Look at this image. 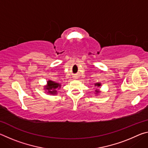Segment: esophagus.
<instances>
[{
	"instance_id": "obj_1",
	"label": "esophagus",
	"mask_w": 148,
	"mask_h": 148,
	"mask_svg": "<svg viewBox=\"0 0 148 148\" xmlns=\"http://www.w3.org/2000/svg\"><path fill=\"white\" fill-rule=\"evenodd\" d=\"M74 78H75V79H77V76H74Z\"/></svg>"
}]
</instances>
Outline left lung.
Returning a JSON list of instances; mask_svg holds the SVG:
<instances>
[{"instance_id": "1", "label": "left lung", "mask_w": 148, "mask_h": 148, "mask_svg": "<svg viewBox=\"0 0 148 148\" xmlns=\"http://www.w3.org/2000/svg\"><path fill=\"white\" fill-rule=\"evenodd\" d=\"M95 87H100L101 86V83H97V84H95ZM101 91H100L99 89H96L95 90V95H98L99 94L101 93Z\"/></svg>"}]
</instances>
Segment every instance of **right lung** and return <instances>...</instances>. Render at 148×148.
<instances>
[{
	"label": "right lung",
	"instance_id": "right-lung-1",
	"mask_svg": "<svg viewBox=\"0 0 148 148\" xmlns=\"http://www.w3.org/2000/svg\"><path fill=\"white\" fill-rule=\"evenodd\" d=\"M61 84L57 83V82H55L53 81H51V80H48L47 82L46 86H44V89H45L46 92L50 95H57V90L56 89H61Z\"/></svg>",
	"mask_w": 148,
	"mask_h": 148
}]
</instances>
